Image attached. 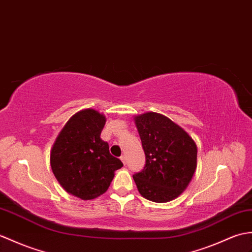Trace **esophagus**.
I'll return each instance as SVG.
<instances>
[{"label":"esophagus","mask_w":252,"mask_h":252,"mask_svg":"<svg viewBox=\"0 0 252 252\" xmlns=\"http://www.w3.org/2000/svg\"><path fill=\"white\" fill-rule=\"evenodd\" d=\"M120 160L122 161V163H124V164H126V156H121V157H120Z\"/></svg>","instance_id":"1"}]
</instances>
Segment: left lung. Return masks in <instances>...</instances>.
Returning a JSON list of instances; mask_svg holds the SVG:
<instances>
[{
  "instance_id": "left-lung-1",
  "label": "left lung",
  "mask_w": 252,
  "mask_h": 252,
  "mask_svg": "<svg viewBox=\"0 0 252 252\" xmlns=\"http://www.w3.org/2000/svg\"><path fill=\"white\" fill-rule=\"evenodd\" d=\"M134 121L146 156L143 171L133 175L138 192L156 203L172 201L187 189L195 173L196 144L164 115L145 113Z\"/></svg>"
}]
</instances>
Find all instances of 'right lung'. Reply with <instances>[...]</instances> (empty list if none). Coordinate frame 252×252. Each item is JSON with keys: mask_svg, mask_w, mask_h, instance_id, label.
Segmentation results:
<instances>
[{"mask_svg": "<svg viewBox=\"0 0 252 252\" xmlns=\"http://www.w3.org/2000/svg\"><path fill=\"white\" fill-rule=\"evenodd\" d=\"M106 117L92 108L73 115L50 150V166L62 188L81 200L107 191L115 171L124 166L101 139Z\"/></svg>", "mask_w": 252, "mask_h": 252, "instance_id": "1", "label": "right lung"}]
</instances>
